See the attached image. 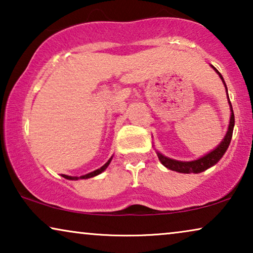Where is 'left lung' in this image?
Wrapping results in <instances>:
<instances>
[{"instance_id": "left-lung-1", "label": "left lung", "mask_w": 253, "mask_h": 253, "mask_svg": "<svg viewBox=\"0 0 253 253\" xmlns=\"http://www.w3.org/2000/svg\"><path fill=\"white\" fill-rule=\"evenodd\" d=\"M212 68L216 71V74L220 76L221 81L223 82L224 86H226V83H224L222 76H221L220 72L217 71L214 67H212ZM226 89H227V86H226ZM227 95H228V93H227ZM228 100H229V96H228ZM229 105H230V110H231L229 127H228L227 134H226V137L223 138L222 143H221L219 146L215 148V150L212 151L209 154H206L205 157L198 159V160L186 161V162L185 161L183 162V161L172 160V159L166 158L165 155H162L161 153H159V152H158V158H159V160H160L161 164L164 165L165 167H167L168 169H170V170L183 172V174H191V172L198 174V172L205 171L206 169H209V168L212 167V166L217 164V162L220 161V159L223 157V154L226 153V151L228 150V147H229L231 137H233V130H234V126H235V116H234L233 107H231L230 100H229Z\"/></svg>"}]
</instances>
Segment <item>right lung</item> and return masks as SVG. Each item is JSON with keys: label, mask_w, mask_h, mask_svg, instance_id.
Returning a JSON list of instances; mask_svg holds the SVG:
<instances>
[{"label": "right lung", "mask_w": 253, "mask_h": 253, "mask_svg": "<svg viewBox=\"0 0 253 253\" xmlns=\"http://www.w3.org/2000/svg\"><path fill=\"white\" fill-rule=\"evenodd\" d=\"M110 161H112V158H110L109 160L107 161L106 164L103 165L101 168L96 169V170L92 171V172H89V174H86V175H84V176H81V177H72V176H68V175H62V176H63V177H64V178H67V179H78V178H89V177H93V176H96V175H99L100 172H102L103 170H105V169H106L107 167H108V165L110 164Z\"/></svg>", "instance_id": "right-lung-1"}]
</instances>
